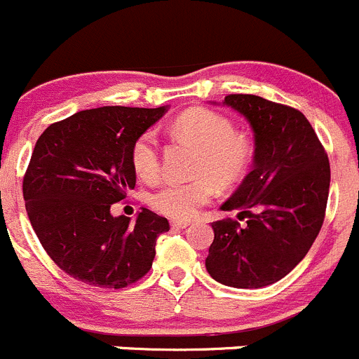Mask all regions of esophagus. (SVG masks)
I'll return each mask as SVG.
<instances>
[{
	"mask_svg": "<svg viewBox=\"0 0 359 359\" xmlns=\"http://www.w3.org/2000/svg\"><path fill=\"white\" fill-rule=\"evenodd\" d=\"M171 226H172V229H187V226H190V223L181 222V219H172Z\"/></svg>",
	"mask_w": 359,
	"mask_h": 359,
	"instance_id": "esophagus-1",
	"label": "esophagus"
}]
</instances>
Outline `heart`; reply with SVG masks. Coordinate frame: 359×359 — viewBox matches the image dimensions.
<instances>
[{"label":"heart","instance_id":"heart-1","mask_svg":"<svg viewBox=\"0 0 359 359\" xmlns=\"http://www.w3.org/2000/svg\"><path fill=\"white\" fill-rule=\"evenodd\" d=\"M171 133L201 148L197 172L204 176L194 181H168L150 195L148 202L155 211L169 218L190 219L212 198L215 181L222 187H232L250 172L255 147L250 137L236 133L226 116L208 108H190L180 113L172 120ZM130 164L140 178L147 181L157 178L161 157L154 130H144L134 140Z\"/></svg>","mask_w":359,"mask_h":359}]
</instances>
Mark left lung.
<instances>
[{"mask_svg": "<svg viewBox=\"0 0 359 359\" xmlns=\"http://www.w3.org/2000/svg\"><path fill=\"white\" fill-rule=\"evenodd\" d=\"M223 104L250 122L255 158L250 175L222 205L223 211L237 209L246 223H212L205 269L225 286L264 288L300 264L321 230L328 155L304 113L292 106L251 94H230Z\"/></svg>", "mask_w": 359, "mask_h": 359, "instance_id": "left-lung-1", "label": "left lung"}]
</instances>
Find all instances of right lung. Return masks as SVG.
I'll return each instance as SVG.
<instances>
[{"mask_svg":"<svg viewBox=\"0 0 359 359\" xmlns=\"http://www.w3.org/2000/svg\"><path fill=\"white\" fill-rule=\"evenodd\" d=\"M165 111V106L85 109L38 137L22 181L26 211L43 250L71 278L120 290L151 269L168 218L143 208L130 222L109 209L136 187L134 140Z\"/></svg>","mask_w":359,"mask_h":359,"instance_id":"add662e5","label":"right lung"}]
</instances>
